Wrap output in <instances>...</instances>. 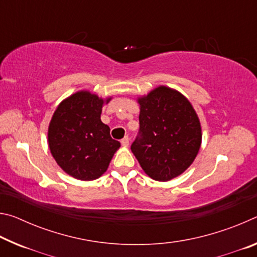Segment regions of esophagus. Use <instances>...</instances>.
I'll use <instances>...</instances> for the list:
<instances>
[{
    "instance_id": "34e87169",
    "label": "esophagus",
    "mask_w": 257,
    "mask_h": 257,
    "mask_svg": "<svg viewBox=\"0 0 257 257\" xmlns=\"http://www.w3.org/2000/svg\"><path fill=\"white\" fill-rule=\"evenodd\" d=\"M121 145L124 146V147H127L129 145V138L128 137H124L122 141H121Z\"/></svg>"
}]
</instances>
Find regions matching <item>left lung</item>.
Masks as SVG:
<instances>
[{"label": "left lung", "instance_id": "8db88e82", "mask_svg": "<svg viewBox=\"0 0 257 257\" xmlns=\"http://www.w3.org/2000/svg\"><path fill=\"white\" fill-rule=\"evenodd\" d=\"M139 136L132 152L147 176L169 181L188 169L202 144L198 115L188 98L159 86L137 98Z\"/></svg>", "mask_w": 257, "mask_h": 257}]
</instances>
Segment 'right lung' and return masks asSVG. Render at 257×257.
<instances>
[{"mask_svg":"<svg viewBox=\"0 0 257 257\" xmlns=\"http://www.w3.org/2000/svg\"><path fill=\"white\" fill-rule=\"evenodd\" d=\"M111 98L79 90L64 98L52 116L47 130L51 154L64 172L78 180L101 177L120 147L101 121L102 107Z\"/></svg>","mask_w":257,"mask_h":257,"instance_id":"obj_1","label":"right lung"}]
</instances>
